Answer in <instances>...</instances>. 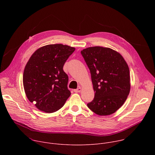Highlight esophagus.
<instances>
[{"label": "esophagus", "instance_id": "1", "mask_svg": "<svg viewBox=\"0 0 155 155\" xmlns=\"http://www.w3.org/2000/svg\"><path fill=\"white\" fill-rule=\"evenodd\" d=\"M81 87H78L77 88V89L74 90V91L75 93H80V92L81 91Z\"/></svg>", "mask_w": 155, "mask_h": 155}]
</instances>
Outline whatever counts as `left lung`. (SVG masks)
Returning a JSON list of instances; mask_svg holds the SVG:
<instances>
[{
	"label": "left lung",
	"mask_w": 155,
	"mask_h": 155,
	"mask_svg": "<svg viewBox=\"0 0 155 155\" xmlns=\"http://www.w3.org/2000/svg\"><path fill=\"white\" fill-rule=\"evenodd\" d=\"M91 75L95 92L94 99L87 106L96 114L115 113L126 101L130 84L128 65L116 51L102 47L81 51Z\"/></svg>",
	"instance_id": "8db88e82"
}]
</instances>
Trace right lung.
<instances>
[{"label":"right lung","instance_id":"right-lung-1","mask_svg":"<svg viewBox=\"0 0 155 155\" xmlns=\"http://www.w3.org/2000/svg\"><path fill=\"white\" fill-rule=\"evenodd\" d=\"M75 50L62 44L48 45L36 50L28 61L23 74L25 91L41 111H58L71 96L63 66Z\"/></svg>","mask_w":155,"mask_h":155}]
</instances>
